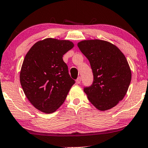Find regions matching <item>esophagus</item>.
<instances>
[{"mask_svg": "<svg viewBox=\"0 0 148 148\" xmlns=\"http://www.w3.org/2000/svg\"><path fill=\"white\" fill-rule=\"evenodd\" d=\"M81 81H82L81 77H78V78L76 79V83L77 84H80L81 83Z\"/></svg>", "mask_w": 148, "mask_h": 148, "instance_id": "34e87169", "label": "esophagus"}]
</instances>
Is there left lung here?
Instances as JSON below:
<instances>
[{
  "mask_svg": "<svg viewBox=\"0 0 148 148\" xmlns=\"http://www.w3.org/2000/svg\"><path fill=\"white\" fill-rule=\"evenodd\" d=\"M79 50L88 58L93 80L84 88L90 101L97 109L106 111L123 100L131 82L127 60L115 45L99 39L82 41Z\"/></svg>",
  "mask_w": 148,
  "mask_h": 148,
  "instance_id": "obj_1",
  "label": "left lung"
}]
</instances>
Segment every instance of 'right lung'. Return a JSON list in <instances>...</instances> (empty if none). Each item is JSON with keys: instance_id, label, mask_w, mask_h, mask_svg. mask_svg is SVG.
Segmentation results:
<instances>
[{"instance_id": "add662e5", "label": "right lung", "mask_w": 148, "mask_h": 148, "mask_svg": "<svg viewBox=\"0 0 148 148\" xmlns=\"http://www.w3.org/2000/svg\"><path fill=\"white\" fill-rule=\"evenodd\" d=\"M74 47L66 40L47 38L37 42L25 55L20 79L30 103L45 113L61 106L75 80L62 57Z\"/></svg>"}]
</instances>
